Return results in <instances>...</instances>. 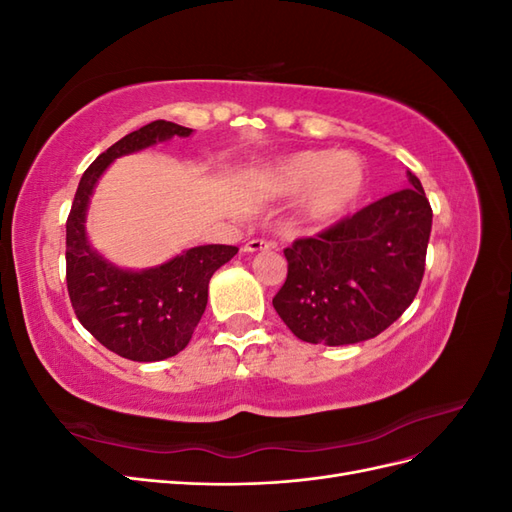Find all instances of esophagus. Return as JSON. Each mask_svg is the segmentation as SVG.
<instances>
[{
    "label": "esophagus",
    "instance_id": "esophagus-1",
    "mask_svg": "<svg viewBox=\"0 0 512 512\" xmlns=\"http://www.w3.org/2000/svg\"><path fill=\"white\" fill-rule=\"evenodd\" d=\"M271 247V243L269 241H265V239H250L247 241L241 250L245 252V254H254V252H262V250H269Z\"/></svg>",
    "mask_w": 512,
    "mask_h": 512
}]
</instances>
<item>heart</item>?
<instances>
[{
	"label": "heart",
	"mask_w": 512,
	"mask_h": 512,
	"mask_svg": "<svg viewBox=\"0 0 512 512\" xmlns=\"http://www.w3.org/2000/svg\"><path fill=\"white\" fill-rule=\"evenodd\" d=\"M269 185L284 196L303 194V220L312 226H329L359 203L367 170L363 160L350 151H301L271 170Z\"/></svg>",
	"instance_id": "b5f03b06"
}]
</instances>
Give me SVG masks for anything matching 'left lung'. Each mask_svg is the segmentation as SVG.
I'll list each match as a JSON object with an SVG mask.
<instances>
[{"label":"left lung","mask_w":512,"mask_h":512,"mask_svg":"<svg viewBox=\"0 0 512 512\" xmlns=\"http://www.w3.org/2000/svg\"><path fill=\"white\" fill-rule=\"evenodd\" d=\"M316 237L284 250L288 275L275 312L303 342L359 344L380 335L414 301L425 273L431 205L416 175Z\"/></svg>","instance_id":"1"}]
</instances>
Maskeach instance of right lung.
<instances>
[{
	"label": "right lung",
	"mask_w": 512,
	"mask_h": 512,
	"mask_svg": "<svg viewBox=\"0 0 512 512\" xmlns=\"http://www.w3.org/2000/svg\"><path fill=\"white\" fill-rule=\"evenodd\" d=\"M192 130L151 121L126 134L85 170L66 222V284L76 318L123 359L164 361L190 344L207 307L211 275L239 252L235 245H198L156 269L123 271L91 250L85 237L89 196L115 158Z\"/></svg>",
	"instance_id": "add662e5"
}]
</instances>
